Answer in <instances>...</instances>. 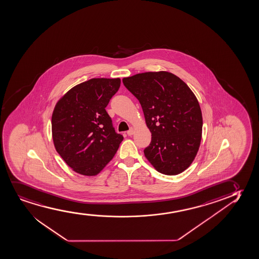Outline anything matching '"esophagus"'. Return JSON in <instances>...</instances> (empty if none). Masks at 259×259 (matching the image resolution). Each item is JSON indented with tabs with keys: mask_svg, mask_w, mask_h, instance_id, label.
<instances>
[{
	"mask_svg": "<svg viewBox=\"0 0 259 259\" xmlns=\"http://www.w3.org/2000/svg\"><path fill=\"white\" fill-rule=\"evenodd\" d=\"M127 134H128V136H132V135L134 134V128H130V131H127Z\"/></svg>",
	"mask_w": 259,
	"mask_h": 259,
	"instance_id": "34e87169",
	"label": "esophagus"
}]
</instances>
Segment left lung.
<instances>
[{
	"label": "left lung",
	"instance_id": "8db88e82",
	"mask_svg": "<svg viewBox=\"0 0 259 259\" xmlns=\"http://www.w3.org/2000/svg\"><path fill=\"white\" fill-rule=\"evenodd\" d=\"M138 99L151 142L144 153L155 169L177 175L193 163L202 136L200 104L189 87L171 72H147L122 79Z\"/></svg>",
	"mask_w": 259,
	"mask_h": 259
}]
</instances>
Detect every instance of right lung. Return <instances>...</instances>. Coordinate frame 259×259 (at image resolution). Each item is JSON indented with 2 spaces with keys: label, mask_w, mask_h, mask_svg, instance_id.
Wrapping results in <instances>:
<instances>
[{
  "label": "right lung",
  "mask_w": 259,
  "mask_h": 259,
  "mask_svg": "<svg viewBox=\"0 0 259 259\" xmlns=\"http://www.w3.org/2000/svg\"><path fill=\"white\" fill-rule=\"evenodd\" d=\"M120 85L119 78H94L73 87L56 103L52 116L54 147L77 174H100L123 140L105 109Z\"/></svg>",
  "instance_id": "1"
}]
</instances>
